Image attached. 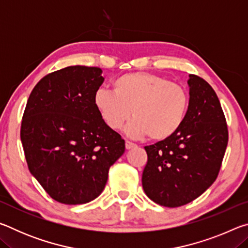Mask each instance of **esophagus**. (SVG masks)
<instances>
[{"label":"esophagus","instance_id":"esophagus-1","mask_svg":"<svg viewBox=\"0 0 248 248\" xmlns=\"http://www.w3.org/2000/svg\"><path fill=\"white\" fill-rule=\"evenodd\" d=\"M137 146V144H134V143H132L131 141H125V149L127 150H130V149H133V148H136Z\"/></svg>","mask_w":248,"mask_h":248}]
</instances>
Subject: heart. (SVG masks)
Here are the masks:
<instances>
[{"label": "heart", "mask_w": 248, "mask_h": 248, "mask_svg": "<svg viewBox=\"0 0 248 248\" xmlns=\"http://www.w3.org/2000/svg\"><path fill=\"white\" fill-rule=\"evenodd\" d=\"M112 86L114 92L99 89L94 95L96 109L112 130L123 128L132 110L129 136L162 141L174 136L186 119L189 96L183 86L165 78L133 72L117 78Z\"/></svg>", "instance_id": "b5f03b06"}]
</instances>
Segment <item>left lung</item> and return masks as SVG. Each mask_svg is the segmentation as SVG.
I'll list each match as a JSON object with an SVG mask.
<instances>
[{
  "mask_svg": "<svg viewBox=\"0 0 248 248\" xmlns=\"http://www.w3.org/2000/svg\"><path fill=\"white\" fill-rule=\"evenodd\" d=\"M189 105L174 136L145 146L144 192L169 208L187 204L215 183L228 146L229 131L220 100L210 84L190 74Z\"/></svg>",
  "mask_w": 248,
  "mask_h": 248,
  "instance_id": "8db88e82",
  "label": "left lung"
}]
</instances>
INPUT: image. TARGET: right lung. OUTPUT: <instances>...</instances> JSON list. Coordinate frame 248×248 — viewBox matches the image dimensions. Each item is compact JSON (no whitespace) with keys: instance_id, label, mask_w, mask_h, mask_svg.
I'll list each match as a JSON object with an SVG mask.
<instances>
[{"instance_id":"add662e5","label":"right lung","mask_w":248,"mask_h":248,"mask_svg":"<svg viewBox=\"0 0 248 248\" xmlns=\"http://www.w3.org/2000/svg\"><path fill=\"white\" fill-rule=\"evenodd\" d=\"M102 70L74 65L44 77L25 108L20 140L29 171L58 202L82 204L102 194L124 140L104 123L94 95Z\"/></svg>"}]
</instances>
